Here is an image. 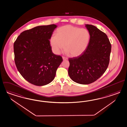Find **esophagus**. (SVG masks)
<instances>
[{
	"instance_id": "obj_1",
	"label": "esophagus",
	"mask_w": 127,
	"mask_h": 127,
	"mask_svg": "<svg viewBox=\"0 0 127 127\" xmlns=\"http://www.w3.org/2000/svg\"><path fill=\"white\" fill-rule=\"evenodd\" d=\"M62 59L63 60H67L68 59L67 58H65V57H62Z\"/></svg>"
}]
</instances>
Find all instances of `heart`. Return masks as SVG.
<instances>
[{"label": "heart", "mask_w": 127, "mask_h": 127, "mask_svg": "<svg viewBox=\"0 0 127 127\" xmlns=\"http://www.w3.org/2000/svg\"><path fill=\"white\" fill-rule=\"evenodd\" d=\"M90 34L86 29L66 25L59 27L56 32V36L50 38V45L54 53L59 54L65 45V54L77 57L87 49Z\"/></svg>", "instance_id": "heart-1"}]
</instances>
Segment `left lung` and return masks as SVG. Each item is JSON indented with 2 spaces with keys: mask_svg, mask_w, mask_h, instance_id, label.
I'll return each mask as SVG.
<instances>
[{
  "mask_svg": "<svg viewBox=\"0 0 127 127\" xmlns=\"http://www.w3.org/2000/svg\"><path fill=\"white\" fill-rule=\"evenodd\" d=\"M90 34L88 46L80 56L69 58L68 74L74 82L89 84L105 73L109 62L111 45L107 35L96 27L86 25Z\"/></svg>",
  "mask_w": 127,
  "mask_h": 127,
  "instance_id": "8db88e82",
  "label": "left lung"
}]
</instances>
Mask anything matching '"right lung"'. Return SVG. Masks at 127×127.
Listing matches in <instances>:
<instances>
[{"mask_svg": "<svg viewBox=\"0 0 127 127\" xmlns=\"http://www.w3.org/2000/svg\"><path fill=\"white\" fill-rule=\"evenodd\" d=\"M57 26H40L24 31L14 43V61L19 73L32 84L42 86L54 80L63 60L52 52L50 39Z\"/></svg>", "mask_w": 127, "mask_h": 127, "instance_id": "1", "label": "right lung"}]
</instances>
